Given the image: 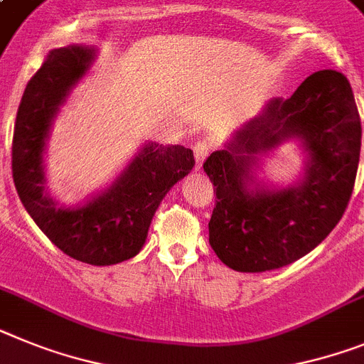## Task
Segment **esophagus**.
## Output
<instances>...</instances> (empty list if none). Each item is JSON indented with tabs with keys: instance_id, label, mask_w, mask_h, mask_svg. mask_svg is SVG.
<instances>
[{
	"instance_id": "1",
	"label": "esophagus",
	"mask_w": 364,
	"mask_h": 364,
	"mask_svg": "<svg viewBox=\"0 0 364 364\" xmlns=\"http://www.w3.org/2000/svg\"><path fill=\"white\" fill-rule=\"evenodd\" d=\"M212 149V144H210V139H198L193 144V152H195V158H197V164L200 166L204 161V158L208 156V152Z\"/></svg>"
}]
</instances>
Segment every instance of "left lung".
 Returning <instances> with one entry per match:
<instances>
[{
  "instance_id": "1",
  "label": "left lung",
  "mask_w": 364,
  "mask_h": 364,
  "mask_svg": "<svg viewBox=\"0 0 364 364\" xmlns=\"http://www.w3.org/2000/svg\"><path fill=\"white\" fill-rule=\"evenodd\" d=\"M293 137L310 154L303 182L285 190L256 185L259 156ZM359 152L361 117L343 73L316 71L289 99H272L204 161L217 197L208 223L213 252L239 272L272 271L311 252L344 215Z\"/></svg>"
}]
</instances>
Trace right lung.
I'll use <instances>...</instances> for the list:
<instances>
[{"instance_id": "add662e5", "label": "right lung", "mask_w": 364, "mask_h": 364, "mask_svg": "<svg viewBox=\"0 0 364 364\" xmlns=\"http://www.w3.org/2000/svg\"><path fill=\"white\" fill-rule=\"evenodd\" d=\"M92 60L93 49H55L29 80L14 123L12 178L21 204L55 247L77 262L116 265L141 250L161 198L193 169L195 158L182 145L147 144L99 197L57 208L43 189V145L58 107Z\"/></svg>"}]
</instances>
